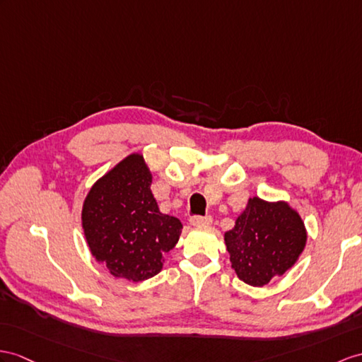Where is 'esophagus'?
I'll return each instance as SVG.
<instances>
[{
    "instance_id": "esophagus-1",
    "label": "esophagus",
    "mask_w": 362,
    "mask_h": 362,
    "mask_svg": "<svg viewBox=\"0 0 362 362\" xmlns=\"http://www.w3.org/2000/svg\"><path fill=\"white\" fill-rule=\"evenodd\" d=\"M190 224L192 226H209L211 224V216L206 215V216H192L190 218Z\"/></svg>"
}]
</instances>
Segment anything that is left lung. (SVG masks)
I'll return each mask as SVG.
<instances>
[{
	"label": "left lung",
	"mask_w": 362,
	"mask_h": 362,
	"mask_svg": "<svg viewBox=\"0 0 362 362\" xmlns=\"http://www.w3.org/2000/svg\"><path fill=\"white\" fill-rule=\"evenodd\" d=\"M224 240L238 278L261 287L293 266L304 250L307 233L301 216L286 202L255 197Z\"/></svg>",
	"instance_id": "8db88e82"
}]
</instances>
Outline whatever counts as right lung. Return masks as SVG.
<instances>
[{
  "label": "right lung",
  "mask_w": 362,
  "mask_h": 362,
  "mask_svg": "<svg viewBox=\"0 0 362 362\" xmlns=\"http://www.w3.org/2000/svg\"><path fill=\"white\" fill-rule=\"evenodd\" d=\"M152 175L134 153L95 182L83 206V228L96 261L113 276L139 283L163 269V257L180 240L178 218L158 209Z\"/></svg>",
  "instance_id": "right-lung-1"
}]
</instances>
